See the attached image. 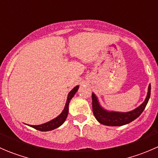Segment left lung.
<instances>
[{"instance_id": "8db88e82", "label": "left lung", "mask_w": 158, "mask_h": 158, "mask_svg": "<svg viewBox=\"0 0 158 158\" xmlns=\"http://www.w3.org/2000/svg\"><path fill=\"white\" fill-rule=\"evenodd\" d=\"M150 95H151V85L148 86V95L145 100L139 107L128 112H116V111H108L102 109L100 106L95 94L92 93V111L95 118L99 123L107 126H122L130 123L141 115L147 106Z\"/></svg>"}]
</instances>
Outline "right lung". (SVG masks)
<instances>
[{"label":"right lung","mask_w":158,"mask_h":158,"mask_svg":"<svg viewBox=\"0 0 158 158\" xmlns=\"http://www.w3.org/2000/svg\"><path fill=\"white\" fill-rule=\"evenodd\" d=\"M78 89H79V85H76V86L75 87L74 89H73V90L69 92V95H68L67 101H66L64 109H63V111H62V113L58 116V117L52 119V120L49 121V122H47V123L42 124V125H30V126L36 129V130L41 131H51L53 130V129L55 128H59L60 125H63V124L64 123L65 121H66V117H67L68 115V112H69V104L70 100H71V98L74 96L76 92H77Z\"/></svg>","instance_id":"obj_1"}]
</instances>
